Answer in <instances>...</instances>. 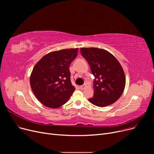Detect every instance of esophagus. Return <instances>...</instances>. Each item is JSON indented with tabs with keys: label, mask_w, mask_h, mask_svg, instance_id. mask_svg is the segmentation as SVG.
<instances>
[{
	"label": "esophagus",
	"mask_w": 154,
	"mask_h": 154,
	"mask_svg": "<svg viewBox=\"0 0 154 154\" xmlns=\"http://www.w3.org/2000/svg\"><path fill=\"white\" fill-rule=\"evenodd\" d=\"M85 87V84H84V85H81V86H80V89H81V90H83V89H84Z\"/></svg>",
	"instance_id": "obj_1"
}]
</instances>
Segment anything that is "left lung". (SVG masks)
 Wrapping results in <instances>:
<instances>
[{
  "label": "left lung",
  "instance_id": "left-lung-1",
  "mask_svg": "<svg viewBox=\"0 0 154 154\" xmlns=\"http://www.w3.org/2000/svg\"><path fill=\"white\" fill-rule=\"evenodd\" d=\"M80 52L95 77L94 97L88 100L100 107L116 102L122 95L125 85V74L119 62L112 54L102 48L83 47Z\"/></svg>",
  "mask_w": 154,
  "mask_h": 154
}]
</instances>
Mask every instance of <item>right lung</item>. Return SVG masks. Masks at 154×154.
<instances>
[{
	"mask_svg": "<svg viewBox=\"0 0 154 154\" xmlns=\"http://www.w3.org/2000/svg\"><path fill=\"white\" fill-rule=\"evenodd\" d=\"M77 52L78 48L52 52L35 64L30 84L37 99L44 106L58 108L66 103L74 92L69 66Z\"/></svg>",
	"mask_w": 154,
	"mask_h": 154,
	"instance_id": "add662e5",
	"label": "right lung"
}]
</instances>
